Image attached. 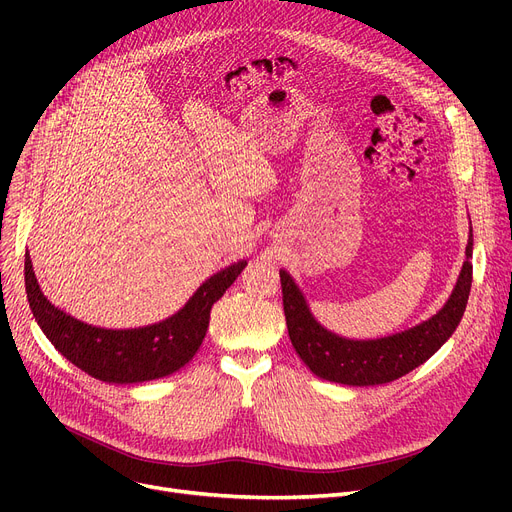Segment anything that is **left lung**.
Here are the masks:
<instances>
[{"label": "left lung", "mask_w": 512, "mask_h": 512, "mask_svg": "<svg viewBox=\"0 0 512 512\" xmlns=\"http://www.w3.org/2000/svg\"><path fill=\"white\" fill-rule=\"evenodd\" d=\"M463 270L444 307L421 324L384 338L353 340L324 328L313 317L299 284L280 270L288 336L303 363L321 380L346 386L394 382L432 357L461 324L473 280V230Z\"/></svg>", "instance_id": "obj_1"}]
</instances>
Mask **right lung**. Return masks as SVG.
<instances>
[{
  "instance_id": "right-lung-1",
  "label": "right lung",
  "mask_w": 512,
  "mask_h": 512,
  "mask_svg": "<svg viewBox=\"0 0 512 512\" xmlns=\"http://www.w3.org/2000/svg\"><path fill=\"white\" fill-rule=\"evenodd\" d=\"M245 265L247 261L240 259L207 278L174 315L126 330L91 326L49 303L33 272L29 251L24 255V286L39 328L72 365L107 384H141L166 378L195 357L213 303L222 299Z\"/></svg>"
}]
</instances>
